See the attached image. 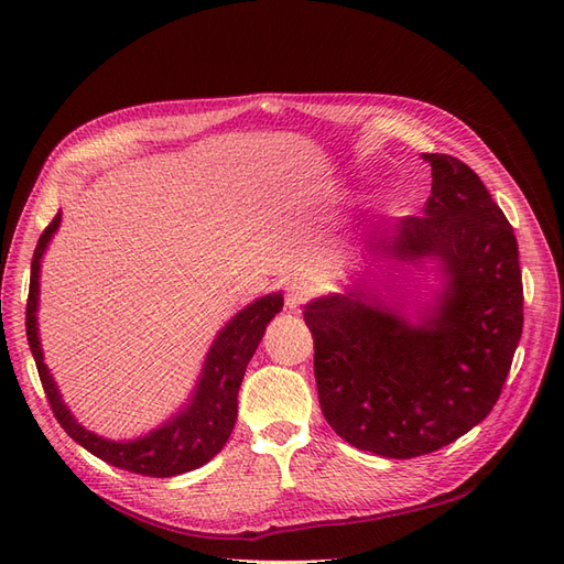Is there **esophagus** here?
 Wrapping results in <instances>:
<instances>
[{"instance_id":"obj_1","label":"esophagus","mask_w":564,"mask_h":564,"mask_svg":"<svg viewBox=\"0 0 564 564\" xmlns=\"http://www.w3.org/2000/svg\"><path fill=\"white\" fill-rule=\"evenodd\" d=\"M311 299V289L301 284V282H292L286 286V294H284V303L289 311H299L303 303H308Z\"/></svg>"}]
</instances>
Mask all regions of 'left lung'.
<instances>
[{
  "mask_svg": "<svg viewBox=\"0 0 564 564\" xmlns=\"http://www.w3.org/2000/svg\"><path fill=\"white\" fill-rule=\"evenodd\" d=\"M433 187L367 253L433 261L442 289L406 317L360 280L319 296L303 319L315 338L322 414L348 445L388 458L431 454L497 404L522 336V275L508 218L468 164L423 152Z\"/></svg>",
  "mask_w": 564,
  "mask_h": 564,
  "instance_id": "obj_1",
  "label": "left lung"
}]
</instances>
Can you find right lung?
<instances>
[{"mask_svg":"<svg viewBox=\"0 0 564 564\" xmlns=\"http://www.w3.org/2000/svg\"><path fill=\"white\" fill-rule=\"evenodd\" d=\"M58 226L61 212L42 232L35 247V256H32L30 294L25 311L28 344L32 357H35L40 381L44 386L51 412H54V416L63 425V431L70 435L77 445H82L94 456L104 458L106 464L124 468L129 473H139L148 477H174L204 466L224 449L235 429L237 392H240L247 365L261 344L268 322L282 311V294L275 292L256 299L218 332L207 352V360H204L202 377L195 386V392L178 414L164 421L160 429L135 440H106L84 429V425L77 423V419L70 414V409L65 406L58 386L44 365V352L40 346L37 305L42 256Z\"/></svg>","mask_w":564,"mask_h":564,"instance_id":"add662e5","label":"right lung"}]
</instances>
